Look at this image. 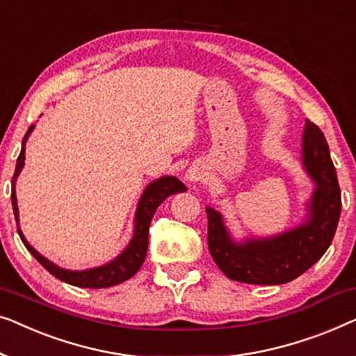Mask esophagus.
<instances>
[{
	"instance_id": "esophagus-1",
	"label": "esophagus",
	"mask_w": 356,
	"mask_h": 356,
	"mask_svg": "<svg viewBox=\"0 0 356 356\" xmlns=\"http://www.w3.org/2000/svg\"><path fill=\"white\" fill-rule=\"evenodd\" d=\"M187 179L190 180V182H195V180L200 179V172L198 171H192V169H190V171L187 172Z\"/></svg>"
}]
</instances>
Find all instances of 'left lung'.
<instances>
[{
	"label": "left lung",
	"instance_id": "obj_1",
	"mask_svg": "<svg viewBox=\"0 0 356 356\" xmlns=\"http://www.w3.org/2000/svg\"><path fill=\"white\" fill-rule=\"evenodd\" d=\"M303 164L316 182L308 222L266 240L235 243L216 209L207 208L208 248L229 279L245 284L279 285L290 282L326 253L337 229L342 198L326 137L307 119L303 132Z\"/></svg>",
	"mask_w": 356,
	"mask_h": 356
}]
</instances>
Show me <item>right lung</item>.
Returning <instances> with one entry per match:
<instances>
[{"label":"right lung","instance_id":"1","mask_svg":"<svg viewBox=\"0 0 356 356\" xmlns=\"http://www.w3.org/2000/svg\"><path fill=\"white\" fill-rule=\"evenodd\" d=\"M32 130H33V126H30L27 134L24 135L22 149L17 158L16 171H14L13 182H11L13 184L11 200H13V209H14V216H16V222H19V211H17L16 192H14V184H16L19 172H21V169L24 168V159H26V142ZM185 190H187V187H185V185L176 177H161L158 179L156 182L149 184L147 190L143 192L142 198H140L137 213H135V230L129 247L124 250L116 259H113L111 263L95 269H87V271H67V269L58 268L56 264H53L51 261H48L47 258L42 257V254H40L37 250L27 242L19 226H17V232L21 235V240L24 242V245H26V248L33 254V258L37 259V261L42 264L48 273H51L54 277L63 280V282L77 285V287H85V289L111 287V285L121 284L124 280L130 279L135 273L138 271L140 266H142L145 261V257H147L148 230H149V222H152V219L154 216V211H156V208L168 197H171V195L179 193V192H185Z\"/></svg>","mask_w":356,"mask_h":356}]
</instances>
